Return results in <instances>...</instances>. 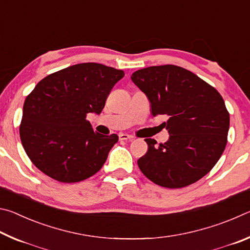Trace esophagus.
<instances>
[{
  "label": "esophagus",
  "mask_w": 250,
  "mask_h": 250,
  "mask_svg": "<svg viewBox=\"0 0 250 250\" xmlns=\"http://www.w3.org/2000/svg\"><path fill=\"white\" fill-rule=\"evenodd\" d=\"M119 139H120V140H132L133 137H132V135L126 134V133H120Z\"/></svg>",
  "instance_id": "34e87169"
}]
</instances>
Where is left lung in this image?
Listing matches in <instances>:
<instances>
[{
	"instance_id": "1",
	"label": "left lung",
	"mask_w": 250,
	"mask_h": 250,
	"mask_svg": "<svg viewBox=\"0 0 250 250\" xmlns=\"http://www.w3.org/2000/svg\"><path fill=\"white\" fill-rule=\"evenodd\" d=\"M131 80L145 92L154 117L168 116L170 138L159 146L146 139V153L138 160L141 172L153 183L180 188L206 175L221 158L229 129L219 92L195 74L175 65L146 67Z\"/></svg>"
}]
</instances>
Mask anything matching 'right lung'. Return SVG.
<instances>
[{
    "label": "right lung",
    "mask_w": 250,
    "mask_h": 250,
    "mask_svg": "<svg viewBox=\"0 0 250 250\" xmlns=\"http://www.w3.org/2000/svg\"><path fill=\"white\" fill-rule=\"evenodd\" d=\"M124 76L113 67L83 62L42 79L25 99L20 126L21 141L34 166L62 183L96 174L119 137L96 132L86 118L100 115Z\"/></svg>",
    "instance_id": "1"
}]
</instances>
